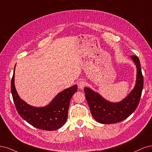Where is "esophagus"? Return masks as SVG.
I'll use <instances>...</instances> for the list:
<instances>
[{"label":"esophagus","mask_w":152,"mask_h":152,"mask_svg":"<svg viewBox=\"0 0 152 152\" xmlns=\"http://www.w3.org/2000/svg\"><path fill=\"white\" fill-rule=\"evenodd\" d=\"M85 85H86V83H85V81H83V80L79 81L77 83L78 88H79L81 89V90L84 88V87L85 86Z\"/></svg>","instance_id":"esophagus-1"}]
</instances>
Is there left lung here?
Wrapping results in <instances>:
<instances>
[{
  "label": "left lung",
  "mask_w": 152,
  "mask_h": 152,
  "mask_svg": "<svg viewBox=\"0 0 152 152\" xmlns=\"http://www.w3.org/2000/svg\"><path fill=\"white\" fill-rule=\"evenodd\" d=\"M136 67V80L134 88L119 102H111L99 94L85 87V97L93 117L101 124H113L124 121L133 113L138 107L143 88V77L138 57L131 56Z\"/></svg>",
  "instance_id": "8db88e82"
}]
</instances>
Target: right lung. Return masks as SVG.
<instances>
[{"label": "right lung", "mask_w": 152, "mask_h": 152, "mask_svg": "<svg viewBox=\"0 0 152 152\" xmlns=\"http://www.w3.org/2000/svg\"><path fill=\"white\" fill-rule=\"evenodd\" d=\"M15 67L11 80V93L19 115L38 129L54 131L61 128L67 121L70 100L77 91V86L74 85L58 93L45 107H33L23 100L18 94L14 85Z\"/></svg>", "instance_id": "1"}]
</instances>
